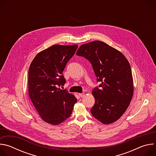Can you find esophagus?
Segmentation results:
<instances>
[{
    "label": "esophagus",
    "instance_id": "1",
    "mask_svg": "<svg viewBox=\"0 0 156 156\" xmlns=\"http://www.w3.org/2000/svg\"><path fill=\"white\" fill-rule=\"evenodd\" d=\"M78 95H79L81 98H83V97H84V95H85V94H84V93H79V94H78Z\"/></svg>",
    "mask_w": 156,
    "mask_h": 156
}]
</instances>
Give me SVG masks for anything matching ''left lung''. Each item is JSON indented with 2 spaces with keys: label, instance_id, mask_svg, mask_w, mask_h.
Masks as SVG:
<instances>
[{
  "label": "left lung",
  "instance_id": "obj_1",
  "mask_svg": "<svg viewBox=\"0 0 156 156\" xmlns=\"http://www.w3.org/2000/svg\"><path fill=\"white\" fill-rule=\"evenodd\" d=\"M76 55L91 62L101 83V88L92 91L93 116L105 125L116 122L126 110L134 92L129 62L121 52L100 41L82 44Z\"/></svg>",
  "mask_w": 156,
  "mask_h": 156
}]
</instances>
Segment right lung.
<instances>
[{
    "instance_id": "right-lung-1",
    "label": "right lung",
    "mask_w": 156,
    "mask_h": 156,
    "mask_svg": "<svg viewBox=\"0 0 156 156\" xmlns=\"http://www.w3.org/2000/svg\"><path fill=\"white\" fill-rule=\"evenodd\" d=\"M77 48L55 44L39 52L30 66L29 96L42 120L52 125L70 117L77 102L73 94L58 88L65 84L62 73Z\"/></svg>"
}]
</instances>
